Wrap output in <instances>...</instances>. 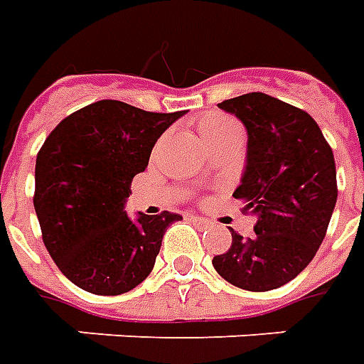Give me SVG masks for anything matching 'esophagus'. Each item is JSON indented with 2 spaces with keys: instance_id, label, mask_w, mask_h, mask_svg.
<instances>
[{
  "instance_id": "esophagus-1",
  "label": "esophagus",
  "mask_w": 364,
  "mask_h": 364,
  "mask_svg": "<svg viewBox=\"0 0 364 364\" xmlns=\"http://www.w3.org/2000/svg\"><path fill=\"white\" fill-rule=\"evenodd\" d=\"M189 220H193L195 224H198V226H208V220L200 218V216H189Z\"/></svg>"
}]
</instances>
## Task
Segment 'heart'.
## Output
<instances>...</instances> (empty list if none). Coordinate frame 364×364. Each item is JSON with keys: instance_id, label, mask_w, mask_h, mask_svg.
Masks as SVG:
<instances>
[{"instance_id": "heart-1", "label": "heart", "mask_w": 364, "mask_h": 364, "mask_svg": "<svg viewBox=\"0 0 364 364\" xmlns=\"http://www.w3.org/2000/svg\"><path fill=\"white\" fill-rule=\"evenodd\" d=\"M236 127L237 122L230 119V117H224V114H210V117H206V119L200 122V134L205 138V142H208V140H213L216 136L224 134V132H228V130H232V128Z\"/></svg>"}]
</instances>
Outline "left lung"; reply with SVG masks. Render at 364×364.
Listing matches in <instances>:
<instances>
[{
  "mask_svg": "<svg viewBox=\"0 0 364 364\" xmlns=\"http://www.w3.org/2000/svg\"><path fill=\"white\" fill-rule=\"evenodd\" d=\"M247 130V164L234 197L257 216L252 237L232 232L213 259L222 279L252 292L279 289L302 273L326 237L337 200L336 159L316 120L265 93L218 103Z\"/></svg>",
  "mask_w": 364,
  "mask_h": 364,
  "instance_id": "obj_1",
  "label": "left lung"
}]
</instances>
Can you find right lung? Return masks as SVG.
Instances as JSON below:
<instances>
[{"label":"right lung","mask_w":364,"mask_h":364,"mask_svg":"<svg viewBox=\"0 0 364 364\" xmlns=\"http://www.w3.org/2000/svg\"><path fill=\"white\" fill-rule=\"evenodd\" d=\"M185 111L150 112L103 99L60 122L36 154L35 203L43 242L75 287L117 296L151 273L161 237L179 214L128 218L132 177Z\"/></svg>","instance_id":"1"}]
</instances>
